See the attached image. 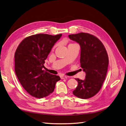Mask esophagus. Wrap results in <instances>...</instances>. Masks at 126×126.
I'll return each mask as SVG.
<instances>
[{"instance_id":"esophagus-1","label":"esophagus","mask_w":126,"mask_h":126,"mask_svg":"<svg viewBox=\"0 0 126 126\" xmlns=\"http://www.w3.org/2000/svg\"><path fill=\"white\" fill-rule=\"evenodd\" d=\"M60 77H61V79H66V78H68L69 77H67V76H64V75H61V76H60Z\"/></svg>"}]
</instances>
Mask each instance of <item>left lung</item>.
<instances>
[{
	"mask_svg": "<svg viewBox=\"0 0 126 126\" xmlns=\"http://www.w3.org/2000/svg\"><path fill=\"white\" fill-rule=\"evenodd\" d=\"M80 46V66L86 73L85 79H76L78 86L73 91L77 97L87 99L97 93L104 82L109 65V58L104 45L94 35L81 32L68 35Z\"/></svg>",
	"mask_w": 126,
	"mask_h": 126,
	"instance_id": "left-lung-1",
	"label": "left lung"
}]
</instances>
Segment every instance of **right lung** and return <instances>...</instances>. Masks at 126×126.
Here are the masks:
<instances>
[{
	"label": "right lung",
	"mask_w": 126,
	"mask_h": 126,
	"mask_svg": "<svg viewBox=\"0 0 126 126\" xmlns=\"http://www.w3.org/2000/svg\"><path fill=\"white\" fill-rule=\"evenodd\" d=\"M62 34H37L27 37L15 53V71L19 81L29 94L43 98L52 93L61 79L43 70L45 60Z\"/></svg>",
	"instance_id": "right-lung-1"
}]
</instances>
